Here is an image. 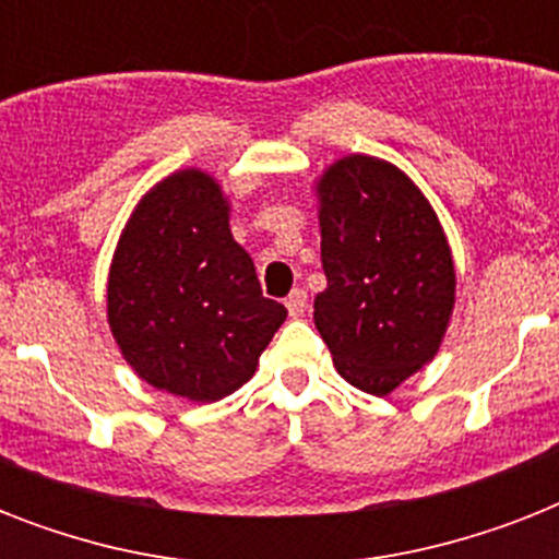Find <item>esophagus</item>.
I'll use <instances>...</instances> for the list:
<instances>
[{"label":"esophagus","instance_id":"obj_1","mask_svg":"<svg viewBox=\"0 0 559 559\" xmlns=\"http://www.w3.org/2000/svg\"><path fill=\"white\" fill-rule=\"evenodd\" d=\"M305 307H307V293L305 289H293L287 296V310L293 319H298V316H305Z\"/></svg>","mask_w":559,"mask_h":559}]
</instances>
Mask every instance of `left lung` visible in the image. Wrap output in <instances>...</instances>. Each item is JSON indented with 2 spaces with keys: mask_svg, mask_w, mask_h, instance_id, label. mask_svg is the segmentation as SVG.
<instances>
[{
  "mask_svg": "<svg viewBox=\"0 0 559 559\" xmlns=\"http://www.w3.org/2000/svg\"><path fill=\"white\" fill-rule=\"evenodd\" d=\"M328 287L313 319L336 371L389 394L438 354L455 270L432 205L389 162L340 159L319 182Z\"/></svg>",
  "mask_w": 559,
  "mask_h": 559,
  "instance_id": "1",
  "label": "left lung"
}]
</instances>
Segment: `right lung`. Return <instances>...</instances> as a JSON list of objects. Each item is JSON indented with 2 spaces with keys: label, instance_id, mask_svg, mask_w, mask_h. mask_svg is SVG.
<instances>
[{
  "label": "right lung",
  "instance_id": "right-lung-1",
  "mask_svg": "<svg viewBox=\"0 0 559 559\" xmlns=\"http://www.w3.org/2000/svg\"><path fill=\"white\" fill-rule=\"evenodd\" d=\"M107 310L135 373L197 403L240 389L287 319L263 298L228 231L223 191L200 170H179L139 202L109 270Z\"/></svg>",
  "mask_w": 559,
  "mask_h": 559
}]
</instances>
